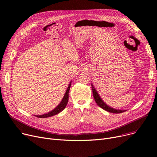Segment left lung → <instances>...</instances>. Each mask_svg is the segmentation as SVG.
I'll use <instances>...</instances> for the list:
<instances>
[{
	"instance_id": "obj_1",
	"label": "left lung",
	"mask_w": 157,
	"mask_h": 157,
	"mask_svg": "<svg viewBox=\"0 0 157 157\" xmlns=\"http://www.w3.org/2000/svg\"><path fill=\"white\" fill-rule=\"evenodd\" d=\"M92 91H93V95H94V99H95V101L96 102L97 104L101 107V108H102L103 109L108 111L109 113H116V114H118V113H123L125 112V110H118V109H113V108H110L109 106H108V105H106L104 102L101 99L100 96L98 95V93L97 92V91L95 90V89L94 88V87L92 85Z\"/></svg>"
}]
</instances>
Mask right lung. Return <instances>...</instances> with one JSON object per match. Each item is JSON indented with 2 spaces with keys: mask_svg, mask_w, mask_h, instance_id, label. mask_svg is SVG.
Wrapping results in <instances>:
<instances>
[{
  "mask_svg": "<svg viewBox=\"0 0 157 157\" xmlns=\"http://www.w3.org/2000/svg\"><path fill=\"white\" fill-rule=\"evenodd\" d=\"M71 85V83L69 84L67 90H66L65 94L64 95V97L63 98L62 101H61L60 104L58 105L55 109H54L51 112H49L47 114H43V115H36V117H37V118H48V117H53V116H54V115L59 114V113L62 111L65 108V107H66V105H67V102H68V100H69V92Z\"/></svg>",
  "mask_w": 157,
  "mask_h": 157,
  "instance_id": "1",
  "label": "right lung"
}]
</instances>
